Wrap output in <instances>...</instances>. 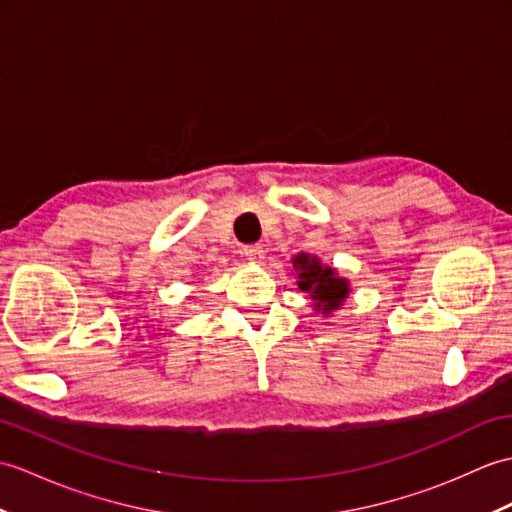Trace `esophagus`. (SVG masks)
<instances>
[{
  "mask_svg": "<svg viewBox=\"0 0 512 512\" xmlns=\"http://www.w3.org/2000/svg\"><path fill=\"white\" fill-rule=\"evenodd\" d=\"M242 255L248 261H261V259H264V248L257 246V244H248V246L242 248Z\"/></svg>",
  "mask_w": 512,
  "mask_h": 512,
  "instance_id": "34e87169",
  "label": "esophagus"
}]
</instances>
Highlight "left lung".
Here are the masks:
<instances>
[{"label":"left lung","mask_w":512,"mask_h":512,"mask_svg":"<svg viewBox=\"0 0 512 512\" xmlns=\"http://www.w3.org/2000/svg\"><path fill=\"white\" fill-rule=\"evenodd\" d=\"M294 268L301 270L299 288L310 292L312 299H316V307L323 310V314L338 310L342 301L347 299L349 283L338 279L331 268L320 266L318 259H312L310 255H299L294 259Z\"/></svg>","instance_id":"obj_1"}]
</instances>
